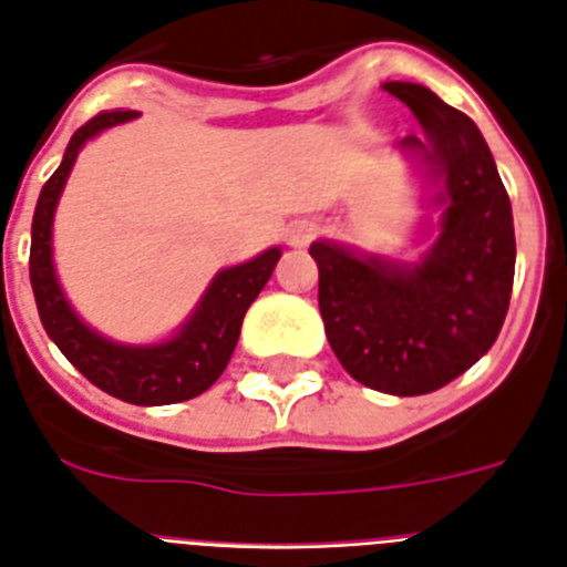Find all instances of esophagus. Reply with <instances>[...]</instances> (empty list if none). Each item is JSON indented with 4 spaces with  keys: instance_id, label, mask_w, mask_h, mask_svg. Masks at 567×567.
Returning a JSON list of instances; mask_svg holds the SVG:
<instances>
[{
    "instance_id": "34e87169",
    "label": "esophagus",
    "mask_w": 567,
    "mask_h": 567,
    "mask_svg": "<svg viewBox=\"0 0 567 567\" xmlns=\"http://www.w3.org/2000/svg\"><path fill=\"white\" fill-rule=\"evenodd\" d=\"M315 238H318V224L312 221H295L292 227L287 229L289 247H309Z\"/></svg>"
}]
</instances>
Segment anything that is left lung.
<instances>
[{"label": "left lung", "instance_id": "8db88e82", "mask_svg": "<svg viewBox=\"0 0 567 567\" xmlns=\"http://www.w3.org/2000/svg\"><path fill=\"white\" fill-rule=\"evenodd\" d=\"M429 138L400 150L443 178L440 238L417 267L358 258L318 240V307L332 352L358 383L398 398L429 394L471 369L503 329L514 287V218L483 133L412 82H385Z\"/></svg>", "mask_w": 567, "mask_h": 567}]
</instances>
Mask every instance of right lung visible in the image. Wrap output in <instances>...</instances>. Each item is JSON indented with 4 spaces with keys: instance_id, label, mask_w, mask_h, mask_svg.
Instances as JSON below:
<instances>
[{
    "instance_id": "obj_1",
    "label": "right lung",
    "mask_w": 567,
    "mask_h": 567,
    "mask_svg": "<svg viewBox=\"0 0 567 567\" xmlns=\"http://www.w3.org/2000/svg\"><path fill=\"white\" fill-rule=\"evenodd\" d=\"M135 110H104L73 133L59 169L39 193L33 227H30V287L48 338L64 358L102 392L133 405H169L207 392L227 369L238 343L244 315L264 289L280 258V249H267L249 264L224 269L204 295L187 327L158 346H118L90 332L68 307L50 260V224L68 173L87 138L135 118Z\"/></svg>"
}]
</instances>
